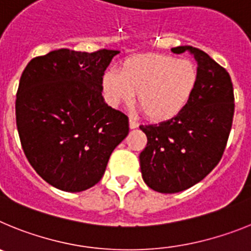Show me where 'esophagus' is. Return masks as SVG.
I'll return each mask as SVG.
<instances>
[{
	"label": "esophagus",
	"mask_w": 251,
	"mask_h": 251,
	"mask_svg": "<svg viewBox=\"0 0 251 251\" xmlns=\"http://www.w3.org/2000/svg\"><path fill=\"white\" fill-rule=\"evenodd\" d=\"M139 126L138 122L136 121V119H133V118H129V127L132 128V129H134V128H137Z\"/></svg>",
	"instance_id": "34e87169"
}]
</instances>
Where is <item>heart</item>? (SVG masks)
I'll return each mask as SVG.
<instances>
[{
	"label": "heart",
	"instance_id": "heart-1",
	"mask_svg": "<svg viewBox=\"0 0 251 251\" xmlns=\"http://www.w3.org/2000/svg\"><path fill=\"white\" fill-rule=\"evenodd\" d=\"M199 73L191 60L170 55H145L127 60L121 74L114 70L104 75V88L113 103H137L148 118H174L191 99Z\"/></svg>",
	"mask_w": 251,
	"mask_h": 251
}]
</instances>
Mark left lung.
I'll list each match as a JSON object with an SVG mask.
<instances>
[{"instance_id": "obj_1", "label": "left lung", "mask_w": 251, "mask_h": 251, "mask_svg": "<svg viewBox=\"0 0 251 251\" xmlns=\"http://www.w3.org/2000/svg\"><path fill=\"white\" fill-rule=\"evenodd\" d=\"M197 61V85L186 106L174 118L141 126L147 146L139 154L142 177L161 194H176L200 182L220 162L235 110L234 88L226 69L205 51L177 46Z\"/></svg>"}]
</instances>
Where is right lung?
Listing matches in <instances>:
<instances>
[{"label":"right lung","instance_id":"1","mask_svg":"<svg viewBox=\"0 0 251 251\" xmlns=\"http://www.w3.org/2000/svg\"><path fill=\"white\" fill-rule=\"evenodd\" d=\"M117 50L60 49L31 60L16 94V126L39 176L68 192L93 187L129 132L128 117L104 101L103 75Z\"/></svg>","mask_w":251,"mask_h":251}]
</instances>
